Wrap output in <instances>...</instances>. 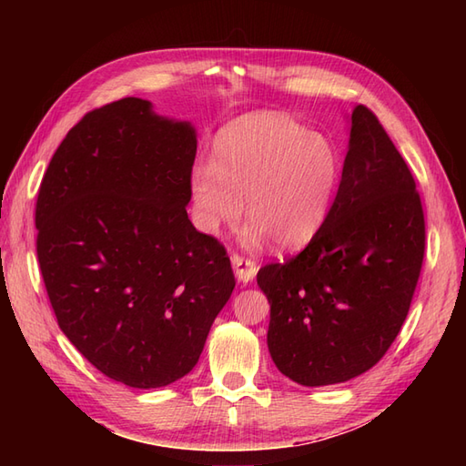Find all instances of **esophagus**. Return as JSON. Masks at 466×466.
I'll list each match as a JSON object with an SVG mask.
<instances>
[{
    "label": "esophagus",
    "instance_id": "34e87169",
    "mask_svg": "<svg viewBox=\"0 0 466 466\" xmlns=\"http://www.w3.org/2000/svg\"><path fill=\"white\" fill-rule=\"evenodd\" d=\"M232 266H234V272H236V279H238L240 282H250L254 276H256V272H258V266H256V262L254 260H250V258H244V256H240V254H232Z\"/></svg>",
    "mask_w": 466,
    "mask_h": 466
}]
</instances>
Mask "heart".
<instances>
[{"instance_id":"1","label":"heart","mask_w":466,"mask_h":466,"mask_svg":"<svg viewBox=\"0 0 466 466\" xmlns=\"http://www.w3.org/2000/svg\"><path fill=\"white\" fill-rule=\"evenodd\" d=\"M339 170L329 137L279 114L246 116L218 137L214 164L194 167L198 224L206 232L236 224L246 200V240L300 246L322 226Z\"/></svg>"}]
</instances>
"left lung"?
<instances>
[{"mask_svg":"<svg viewBox=\"0 0 466 466\" xmlns=\"http://www.w3.org/2000/svg\"><path fill=\"white\" fill-rule=\"evenodd\" d=\"M424 258L417 184L379 117L356 106L342 180L309 246L258 270L268 350L302 386L346 382L400 332Z\"/></svg>","mask_w":466,"mask_h":466,"instance_id":"obj_1","label":"left lung"}]
</instances>
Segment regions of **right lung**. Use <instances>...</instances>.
I'll return each instance as SVG.
<instances>
[{
    "label": "right lung",
    "instance_id": "obj_1",
    "mask_svg": "<svg viewBox=\"0 0 466 466\" xmlns=\"http://www.w3.org/2000/svg\"><path fill=\"white\" fill-rule=\"evenodd\" d=\"M196 130L124 97L59 144L35 204L59 329L107 379L157 389L190 372L236 286L226 248L187 218Z\"/></svg>",
    "mask_w": 466,
    "mask_h": 466
}]
</instances>
